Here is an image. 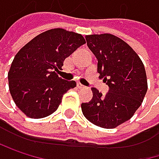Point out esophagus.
Returning a JSON list of instances; mask_svg holds the SVG:
<instances>
[{"label":"esophagus","mask_w":159,"mask_h":159,"mask_svg":"<svg viewBox=\"0 0 159 159\" xmlns=\"http://www.w3.org/2000/svg\"><path fill=\"white\" fill-rule=\"evenodd\" d=\"M77 88H78V89H85V86H83L81 83H77Z\"/></svg>","instance_id":"1"}]
</instances>
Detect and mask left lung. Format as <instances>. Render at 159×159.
<instances>
[{"instance_id": "1", "label": "left lung", "mask_w": 159, "mask_h": 159, "mask_svg": "<svg viewBox=\"0 0 159 159\" xmlns=\"http://www.w3.org/2000/svg\"><path fill=\"white\" fill-rule=\"evenodd\" d=\"M86 40L109 90L103 95L92 88L93 97L81 105L82 112L97 126L115 128L130 120L142 103L148 88L145 68L136 52L113 35H90Z\"/></svg>"}]
</instances>
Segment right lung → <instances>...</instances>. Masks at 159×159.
I'll return each instance as SVG.
<instances>
[{
	"mask_svg": "<svg viewBox=\"0 0 159 159\" xmlns=\"http://www.w3.org/2000/svg\"><path fill=\"white\" fill-rule=\"evenodd\" d=\"M86 43L80 34L61 28L39 34L16 54L8 72L9 90L16 106L29 118L52 114L75 81L57 75L64 60Z\"/></svg>",
	"mask_w": 159,
	"mask_h": 159,
	"instance_id": "obj_1",
	"label": "right lung"
}]
</instances>
